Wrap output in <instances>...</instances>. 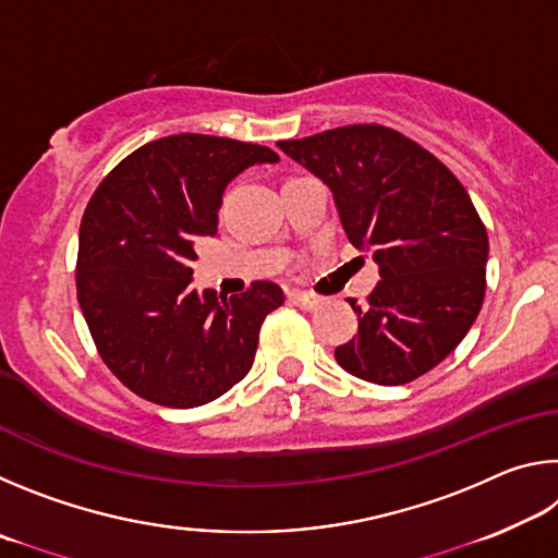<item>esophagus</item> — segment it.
Wrapping results in <instances>:
<instances>
[{
  "instance_id": "esophagus-1",
  "label": "esophagus",
  "mask_w": 558,
  "mask_h": 558,
  "mask_svg": "<svg viewBox=\"0 0 558 558\" xmlns=\"http://www.w3.org/2000/svg\"><path fill=\"white\" fill-rule=\"evenodd\" d=\"M288 300L292 302V305H298L302 310H317L325 305V298L315 295V292H307V290H292Z\"/></svg>"
}]
</instances>
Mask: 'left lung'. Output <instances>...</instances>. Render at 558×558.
<instances>
[{
	"instance_id": "8db88e82",
	"label": "left lung",
	"mask_w": 558,
	"mask_h": 558,
	"mask_svg": "<svg viewBox=\"0 0 558 558\" xmlns=\"http://www.w3.org/2000/svg\"><path fill=\"white\" fill-rule=\"evenodd\" d=\"M278 147L329 186L347 239L372 251L379 282L356 335L335 349L344 372L399 386L456 349L483 307L487 231L446 165L381 125H349Z\"/></svg>"
}]
</instances>
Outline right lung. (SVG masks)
Returning a JSON list of instances; mask_svg holds the SVG:
<instances>
[{"label": "right lung", "mask_w": 558, "mask_h": 558, "mask_svg": "<svg viewBox=\"0 0 558 558\" xmlns=\"http://www.w3.org/2000/svg\"><path fill=\"white\" fill-rule=\"evenodd\" d=\"M278 159L260 145L182 132L135 149L96 189L75 290L102 362L130 391L194 409L251 372L263 319L286 295L268 280L241 298L199 292L194 245L216 235L226 186Z\"/></svg>", "instance_id": "add662e5"}]
</instances>
